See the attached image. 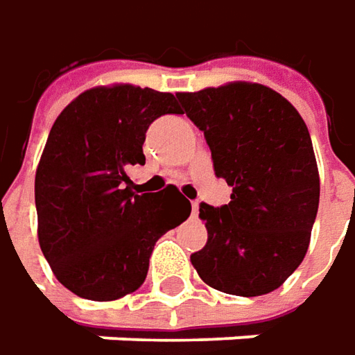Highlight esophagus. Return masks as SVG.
<instances>
[{
	"label": "esophagus",
	"mask_w": 355,
	"mask_h": 355,
	"mask_svg": "<svg viewBox=\"0 0 355 355\" xmlns=\"http://www.w3.org/2000/svg\"><path fill=\"white\" fill-rule=\"evenodd\" d=\"M192 218H198V202H192Z\"/></svg>",
	"instance_id": "1"
}]
</instances>
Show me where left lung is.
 I'll return each instance as SVG.
<instances>
[{
	"label": "left lung",
	"mask_w": 355,
	"mask_h": 355,
	"mask_svg": "<svg viewBox=\"0 0 355 355\" xmlns=\"http://www.w3.org/2000/svg\"><path fill=\"white\" fill-rule=\"evenodd\" d=\"M177 98L204 131L216 177L232 187L222 208L200 204L208 241L190 263L216 291L267 295L293 275L311 243L320 177L309 128L287 98L257 82Z\"/></svg>",
	"instance_id": "obj_1"
}]
</instances>
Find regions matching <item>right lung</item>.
I'll return each instance as SVG.
<instances>
[{
    "label": "right lung",
    "mask_w": 355,
    "mask_h": 355,
    "mask_svg": "<svg viewBox=\"0 0 355 355\" xmlns=\"http://www.w3.org/2000/svg\"><path fill=\"white\" fill-rule=\"evenodd\" d=\"M180 114L177 98L133 84L96 86L56 117L35 175L37 236L55 277L88 300L137 291L157 239L190 216L177 187L135 192L143 141L157 117Z\"/></svg>",
    "instance_id": "right-lung-1"
}]
</instances>
